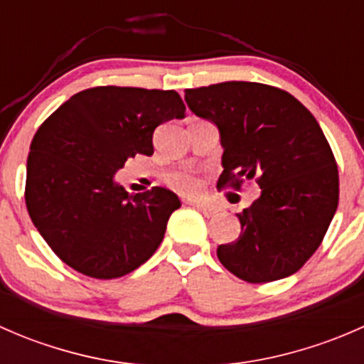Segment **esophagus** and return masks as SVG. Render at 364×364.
Returning <instances> with one entry per match:
<instances>
[{
    "mask_svg": "<svg viewBox=\"0 0 364 364\" xmlns=\"http://www.w3.org/2000/svg\"><path fill=\"white\" fill-rule=\"evenodd\" d=\"M197 205V209H199L200 213H203L204 216H215L216 213H218V208H215V205H211V204H204V203H199V204H196Z\"/></svg>",
    "mask_w": 364,
    "mask_h": 364,
    "instance_id": "obj_1",
    "label": "esophagus"
}]
</instances>
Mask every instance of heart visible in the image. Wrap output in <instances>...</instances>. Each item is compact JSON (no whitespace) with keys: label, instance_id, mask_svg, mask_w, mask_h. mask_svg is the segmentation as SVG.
I'll return each mask as SVG.
<instances>
[{"label":"heart","instance_id":"1","mask_svg":"<svg viewBox=\"0 0 364 364\" xmlns=\"http://www.w3.org/2000/svg\"><path fill=\"white\" fill-rule=\"evenodd\" d=\"M171 186L176 188L178 192L186 193V196H196V193L200 192L203 188V183L197 176L190 174V172H179V174H174L171 178Z\"/></svg>","mask_w":364,"mask_h":364}]
</instances>
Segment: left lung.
Wrapping results in <instances>:
<instances>
[{
    "mask_svg": "<svg viewBox=\"0 0 364 364\" xmlns=\"http://www.w3.org/2000/svg\"><path fill=\"white\" fill-rule=\"evenodd\" d=\"M185 100L220 132L218 185L255 178L260 186L237 213L240 237L216 250L220 262L250 284L294 274L338 208V167L317 119L287 91L245 80L186 90Z\"/></svg>",
    "mask_w": 364,
    "mask_h": 364,
    "instance_id": "left-lung-1",
    "label": "left lung"
}]
</instances>
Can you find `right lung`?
I'll list each match as a JSON object with an SVG mask.
<instances>
[{"label":"right lung","mask_w":364,"mask_h":364,"mask_svg":"<svg viewBox=\"0 0 364 364\" xmlns=\"http://www.w3.org/2000/svg\"><path fill=\"white\" fill-rule=\"evenodd\" d=\"M174 117H185L176 91L100 86L73 95L38 128L26 208L65 264L111 280L156 252L181 200L161 186L128 193L114 176L130 156L153 155V132Z\"/></svg>","instance_id":"right-lung-1"}]
</instances>
